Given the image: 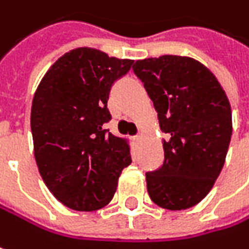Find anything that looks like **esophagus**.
<instances>
[{"label": "esophagus", "mask_w": 249, "mask_h": 249, "mask_svg": "<svg viewBox=\"0 0 249 249\" xmlns=\"http://www.w3.org/2000/svg\"><path fill=\"white\" fill-rule=\"evenodd\" d=\"M140 140H142V134H137V136L134 137V142H136V143H139Z\"/></svg>", "instance_id": "esophagus-1"}]
</instances>
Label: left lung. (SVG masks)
<instances>
[{
	"label": "left lung",
	"mask_w": 249,
	"mask_h": 249,
	"mask_svg": "<svg viewBox=\"0 0 249 249\" xmlns=\"http://www.w3.org/2000/svg\"><path fill=\"white\" fill-rule=\"evenodd\" d=\"M163 139L161 167L146 173L151 201L166 210L198 204L221 173L232 134L228 98L203 63L176 55L136 61Z\"/></svg>",
	"instance_id": "1"
}]
</instances>
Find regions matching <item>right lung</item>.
<instances>
[{
	"instance_id": "obj_1",
	"label": "right lung",
	"mask_w": 249,
	"mask_h": 249,
	"mask_svg": "<svg viewBox=\"0 0 249 249\" xmlns=\"http://www.w3.org/2000/svg\"><path fill=\"white\" fill-rule=\"evenodd\" d=\"M132 65V59L76 48L49 68L34 95L36 166L55 198L72 210L96 211L109 204L122 170L132 163L127 142L103 127L112 119V85Z\"/></svg>"
}]
</instances>
